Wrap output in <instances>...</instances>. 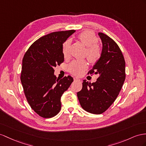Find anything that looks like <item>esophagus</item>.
<instances>
[{"label": "esophagus", "instance_id": "obj_1", "mask_svg": "<svg viewBox=\"0 0 146 146\" xmlns=\"http://www.w3.org/2000/svg\"><path fill=\"white\" fill-rule=\"evenodd\" d=\"M74 81H78V80H80V78H77V77H74Z\"/></svg>", "mask_w": 146, "mask_h": 146}]
</instances>
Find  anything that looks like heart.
Returning <instances> with one entry per match:
<instances>
[{"mask_svg": "<svg viewBox=\"0 0 146 146\" xmlns=\"http://www.w3.org/2000/svg\"><path fill=\"white\" fill-rule=\"evenodd\" d=\"M78 39L86 47L85 55L89 62L96 63L101 56V48L98 45V37L94 32L86 30L78 35ZM71 40L67 39L63 44L62 53L65 58H68L70 55ZM88 64L85 60H74L70 63L68 70L70 73L80 76L87 68Z\"/></svg>", "mask_w": 146, "mask_h": 146, "instance_id": "b5f03b06", "label": "heart"}]
</instances>
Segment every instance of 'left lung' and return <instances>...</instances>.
Wrapping results in <instances>:
<instances>
[{
  "label": "left lung",
  "instance_id": "left-lung-1",
  "mask_svg": "<svg viewBox=\"0 0 146 146\" xmlns=\"http://www.w3.org/2000/svg\"><path fill=\"white\" fill-rule=\"evenodd\" d=\"M102 50L90 74L99 76L95 83L83 80V88L77 93L83 109L93 114H101L114 102L125 80V61L120 48L109 36L99 33Z\"/></svg>",
  "mask_w": 146,
  "mask_h": 146
}]
</instances>
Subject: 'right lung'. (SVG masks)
<instances>
[{
  "label": "right lung",
  "instance_id": "obj_1",
  "mask_svg": "<svg viewBox=\"0 0 146 146\" xmlns=\"http://www.w3.org/2000/svg\"><path fill=\"white\" fill-rule=\"evenodd\" d=\"M74 32L57 31L41 37L23 57L20 79L25 95L31 109L42 118L59 113L61 97L73 81L70 76L58 79L54 68L64 61L63 44Z\"/></svg>",
  "mask_w": 146,
  "mask_h": 146
}]
</instances>
